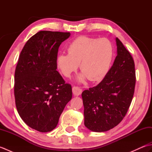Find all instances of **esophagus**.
Here are the masks:
<instances>
[{
  "mask_svg": "<svg viewBox=\"0 0 152 152\" xmlns=\"http://www.w3.org/2000/svg\"><path fill=\"white\" fill-rule=\"evenodd\" d=\"M82 92V89L78 86H74L72 88V93L75 96H78L80 95H81Z\"/></svg>",
  "mask_w": 152,
  "mask_h": 152,
  "instance_id": "esophagus-1",
  "label": "esophagus"
}]
</instances>
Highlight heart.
Here are the masks:
<instances>
[{
	"label": "heart",
	"instance_id": "heart-1",
	"mask_svg": "<svg viewBox=\"0 0 152 152\" xmlns=\"http://www.w3.org/2000/svg\"><path fill=\"white\" fill-rule=\"evenodd\" d=\"M68 53L57 55L56 64L59 72L66 78L70 77L80 64L82 73L80 82L86 77L92 81L104 77L110 69L114 50L112 44L106 38L81 36L74 39L68 46Z\"/></svg>",
	"mask_w": 152,
	"mask_h": 152
}]
</instances>
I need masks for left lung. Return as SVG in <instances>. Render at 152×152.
<instances>
[{"label": "left lung", "mask_w": 152, "mask_h": 152, "mask_svg": "<svg viewBox=\"0 0 152 152\" xmlns=\"http://www.w3.org/2000/svg\"><path fill=\"white\" fill-rule=\"evenodd\" d=\"M117 56L97 86L82 93L84 125L94 132L115 127L124 118L133 100L136 75L134 62L121 42L115 38Z\"/></svg>", "instance_id": "1"}]
</instances>
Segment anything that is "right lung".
<instances>
[{
	"mask_svg": "<svg viewBox=\"0 0 152 152\" xmlns=\"http://www.w3.org/2000/svg\"><path fill=\"white\" fill-rule=\"evenodd\" d=\"M70 33L42 31L25 44L15 71L14 96L19 115L28 127L42 133L54 129L72 99V87L57 70L61 44Z\"/></svg>",
	"mask_w": 152,
	"mask_h": 152,
	"instance_id": "right-lung-1",
	"label": "right lung"
}]
</instances>
